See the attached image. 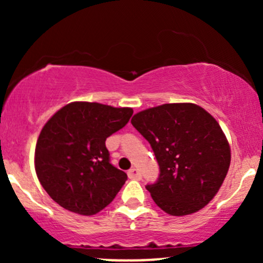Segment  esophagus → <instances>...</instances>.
<instances>
[{"label":"esophagus","mask_w":263,"mask_h":263,"mask_svg":"<svg viewBox=\"0 0 263 263\" xmlns=\"http://www.w3.org/2000/svg\"><path fill=\"white\" fill-rule=\"evenodd\" d=\"M127 176H128L129 179H134V180L141 179V173H140V171L136 170V168H131V170H129V171L127 172Z\"/></svg>","instance_id":"obj_1"}]
</instances>
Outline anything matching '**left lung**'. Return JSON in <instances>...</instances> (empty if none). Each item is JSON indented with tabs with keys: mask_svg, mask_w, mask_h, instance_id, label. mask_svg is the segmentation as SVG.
Here are the masks:
<instances>
[{
	"mask_svg": "<svg viewBox=\"0 0 263 263\" xmlns=\"http://www.w3.org/2000/svg\"><path fill=\"white\" fill-rule=\"evenodd\" d=\"M132 126L149 142L159 165L146 189L170 215L200 210L224 182L231 153L221 127L195 104H164L136 114Z\"/></svg>",
	"mask_w": 263,
	"mask_h": 263,
	"instance_id": "8db88e82",
	"label": "left lung"
}]
</instances>
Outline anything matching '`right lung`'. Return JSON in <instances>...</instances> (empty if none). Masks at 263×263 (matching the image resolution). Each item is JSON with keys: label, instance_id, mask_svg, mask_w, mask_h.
<instances>
[{"label": "right lung", "instance_id": "obj_1", "mask_svg": "<svg viewBox=\"0 0 263 263\" xmlns=\"http://www.w3.org/2000/svg\"><path fill=\"white\" fill-rule=\"evenodd\" d=\"M132 114L129 107L77 101L50 117L38 137L34 164L55 203L89 216L114 200L127 174L111 164L105 141L125 127Z\"/></svg>", "mask_w": 263, "mask_h": 263}]
</instances>
